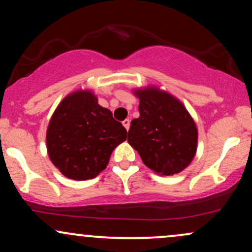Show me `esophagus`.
Here are the masks:
<instances>
[{
	"instance_id": "34e87169",
	"label": "esophagus",
	"mask_w": 252,
	"mask_h": 252,
	"mask_svg": "<svg viewBox=\"0 0 252 252\" xmlns=\"http://www.w3.org/2000/svg\"><path fill=\"white\" fill-rule=\"evenodd\" d=\"M122 124H123L124 128H126V130H129V128H130V121L129 120H124Z\"/></svg>"
}]
</instances>
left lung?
Segmentation results:
<instances>
[{"label": "left lung", "instance_id": "left-lung-1", "mask_svg": "<svg viewBox=\"0 0 252 252\" xmlns=\"http://www.w3.org/2000/svg\"><path fill=\"white\" fill-rule=\"evenodd\" d=\"M132 92L139 99V117L131 121L128 143L156 174L183 171L197 150L198 131L191 115L180 99L158 87Z\"/></svg>", "mask_w": 252, "mask_h": 252}]
</instances>
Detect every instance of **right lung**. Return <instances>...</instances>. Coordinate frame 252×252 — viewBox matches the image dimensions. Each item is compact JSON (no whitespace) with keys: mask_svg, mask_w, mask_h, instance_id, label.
<instances>
[{"mask_svg":"<svg viewBox=\"0 0 252 252\" xmlns=\"http://www.w3.org/2000/svg\"><path fill=\"white\" fill-rule=\"evenodd\" d=\"M126 139L122 123L98 104L92 90H76L61 101L47 129L53 164L75 181L95 178L107 168L111 153Z\"/></svg>","mask_w":252,"mask_h":252,"instance_id":"add662e5","label":"right lung"}]
</instances>
